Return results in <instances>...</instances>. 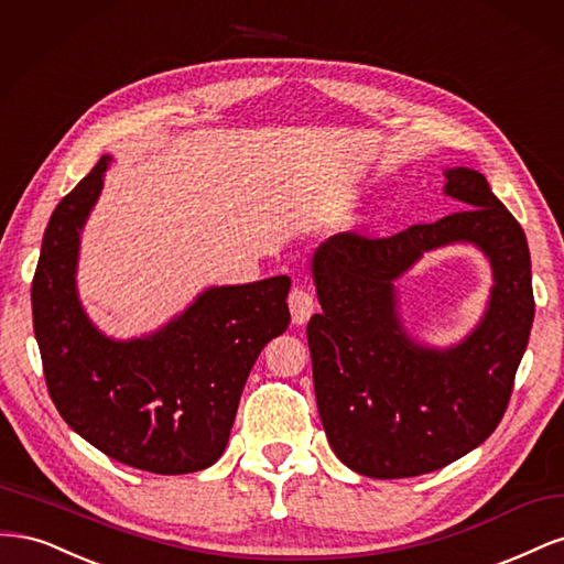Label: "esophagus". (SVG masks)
<instances>
[{"label": "esophagus", "instance_id": "34e87169", "mask_svg": "<svg viewBox=\"0 0 564 564\" xmlns=\"http://www.w3.org/2000/svg\"><path fill=\"white\" fill-rule=\"evenodd\" d=\"M289 311H292L294 324H305L315 313V299L308 289L294 286L292 294H289Z\"/></svg>", "mask_w": 564, "mask_h": 564}]
</instances>
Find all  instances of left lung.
I'll list each match as a JSON object with an SVG mask.
<instances>
[{
    "instance_id": "1",
    "label": "left lung",
    "mask_w": 564,
    "mask_h": 564,
    "mask_svg": "<svg viewBox=\"0 0 564 564\" xmlns=\"http://www.w3.org/2000/svg\"><path fill=\"white\" fill-rule=\"evenodd\" d=\"M445 193L468 209L390 237L340 235L313 256L322 313L308 322L324 433L348 468L379 480L449 466L497 431L534 322L524 232L475 169H447ZM454 241L480 246L495 270L484 322L458 347L423 349L401 329L394 281Z\"/></svg>"
}]
</instances>
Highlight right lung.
<instances>
[{"label": "right lung", "mask_w": 564, "mask_h": 564, "mask_svg": "<svg viewBox=\"0 0 564 564\" xmlns=\"http://www.w3.org/2000/svg\"><path fill=\"white\" fill-rule=\"evenodd\" d=\"M108 162L58 202L42 240L32 322L46 388L65 423L119 464L195 473L224 454L256 357L289 327L292 280L212 286L145 338L100 334L82 311L75 270Z\"/></svg>", "instance_id": "right-lung-1"}]
</instances>
